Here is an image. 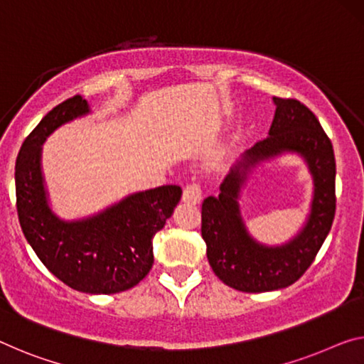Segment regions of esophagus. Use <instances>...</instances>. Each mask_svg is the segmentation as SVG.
Instances as JSON below:
<instances>
[{"label":"esophagus","mask_w":364,"mask_h":364,"mask_svg":"<svg viewBox=\"0 0 364 364\" xmlns=\"http://www.w3.org/2000/svg\"><path fill=\"white\" fill-rule=\"evenodd\" d=\"M201 200V187L198 183H188L183 188V193H182V201L183 203H188V205H197L198 201Z\"/></svg>","instance_id":"obj_1"}]
</instances>
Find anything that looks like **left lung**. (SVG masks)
Wrapping results in <instances>:
<instances>
[{
    "instance_id": "1",
    "label": "left lung",
    "mask_w": 364,
    "mask_h": 364,
    "mask_svg": "<svg viewBox=\"0 0 364 364\" xmlns=\"http://www.w3.org/2000/svg\"><path fill=\"white\" fill-rule=\"evenodd\" d=\"M275 117L268 136L245 149L220 186L201 205V237L215 275L237 291L287 288L314 262L335 216V156L312 112L294 99L273 97ZM298 155L313 181L304 225L283 245H265L250 234L242 215L243 190L255 171L283 155Z\"/></svg>"
}]
</instances>
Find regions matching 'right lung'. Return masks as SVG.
<instances>
[{"instance_id": "1", "label": "right lung", "mask_w": 364, "mask_h": 364, "mask_svg": "<svg viewBox=\"0 0 364 364\" xmlns=\"http://www.w3.org/2000/svg\"><path fill=\"white\" fill-rule=\"evenodd\" d=\"M92 114L75 96L43 117L22 143L16 159V203L22 232L33 252L60 282L76 291H127L153 267V237L181 200L178 186L128 193L97 213L65 220L50 203L42 171V146L55 130Z\"/></svg>"}]
</instances>
